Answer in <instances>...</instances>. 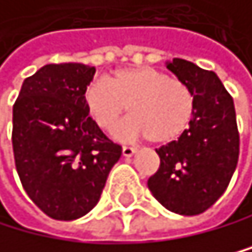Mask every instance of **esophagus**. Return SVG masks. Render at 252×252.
Returning <instances> with one entry per match:
<instances>
[{
  "mask_svg": "<svg viewBox=\"0 0 252 252\" xmlns=\"http://www.w3.org/2000/svg\"><path fill=\"white\" fill-rule=\"evenodd\" d=\"M136 152V148H133V146H122V154L124 157H131Z\"/></svg>",
  "mask_w": 252,
  "mask_h": 252,
  "instance_id": "esophagus-1",
  "label": "esophagus"
}]
</instances>
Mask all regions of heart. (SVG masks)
<instances>
[{
	"label": "heart",
	"instance_id": "heart-1",
	"mask_svg": "<svg viewBox=\"0 0 252 252\" xmlns=\"http://www.w3.org/2000/svg\"><path fill=\"white\" fill-rule=\"evenodd\" d=\"M84 104L98 127L109 130L130 108L133 117L124 135L148 136L168 144L181 136L193 119L195 98L183 81L149 66L122 68L111 79H96L84 92Z\"/></svg>",
	"mask_w": 252,
	"mask_h": 252
}]
</instances>
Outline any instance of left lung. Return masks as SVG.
Listing matches in <instances>:
<instances>
[{"mask_svg":"<svg viewBox=\"0 0 252 252\" xmlns=\"http://www.w3.org/2000/svg\"><path fill=\"white\" fill-rule=\"evenodd\" d=\"M166 68L192 90L195 113L176 141L156 149L160 166L148 179V188L166 210L195 216L218 202L237 168L235 106L213 71L183 59H173Z\"/></svg>","mask_w":252,"mask_h":252,"instance_id":"obj_1","label":"left lung"}]
</instances>
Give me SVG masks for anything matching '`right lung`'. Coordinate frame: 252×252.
I'll use <instances>...</instances> for the list:
<instances>
[{"mask_svg": "<svg viewBox=\"0 0 252 252\" xmlns=\"http://www.w3.org/2000/svg\"><path fill=\"white\" fill-rule=\"evenodd\" d=\"M95 68L46 64L22 84L12 108L15 168L28 197L49 218L73 220L98 203L122 156L92 121L84 92Z\"/></svg>", "mask_w": 252, "mask_h": 252, "instance_id": "obj_1", "label": "right lung"}]
</instances>
